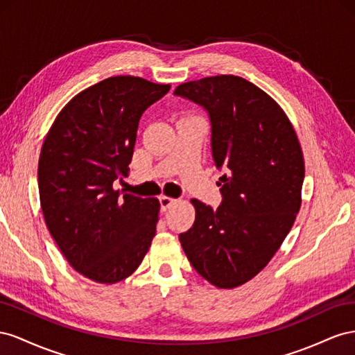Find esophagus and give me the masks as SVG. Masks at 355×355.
<instances>
[{
    "label": "esophagus",
    "mask_w": 355,
    "mask_h": 355,
    "mask_svg": "<svg viewBox=\"0 0 355 355\" xmlns=\"http://www.w3.org/2000/svg\"><path fill=\"white\" fill-rule=\"evenodd\" d=\"M159 202H160V209L162 211H166L172 204H174L175 199L174 198H169V196H160Z\"/></svg>",
    "instance_id": "1"
}]
</instances>
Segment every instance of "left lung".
<instances>
[{
  "label": "left lung",
  "instance_id": "obj_1",
  "mask_svg": "<svg viewBox=\"0 0 355 355\" xmlns=\"http://www.w3.org/2000/svg\"><path fill=\"white\" fill-rule=\"evenodd\" d=\"M174 95L208 113L212 160L225 172L217 209L191 199L196 217L181 247L200 277L234 288L268 265L296 220L305 178L299 139L275 101L242 77L200 78Z\"/></svg>",
  "mask_w": 355,
  "mask_h": 355
}]
</instances>
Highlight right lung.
Segmentation results:
<instances>
[{
	"label": "right lung",
	"instance_id": "1",
	"mask_svg": "<svg viewBox=\"0 0 355 355\" xmlns=\"http://www.w3.org/2000/svg\"><path fill=\"white\" fill-rule=\"evenodd\" d=\"M132 76L103 80L58 114L38 160V190L50 235L78 273L114 284L141 265L156 235L160 204L113 189L126 177L139 119L169 92Z\"/></svg>",
	"mask_w": 355,
	"mask_h": 355
}]
</instances>
